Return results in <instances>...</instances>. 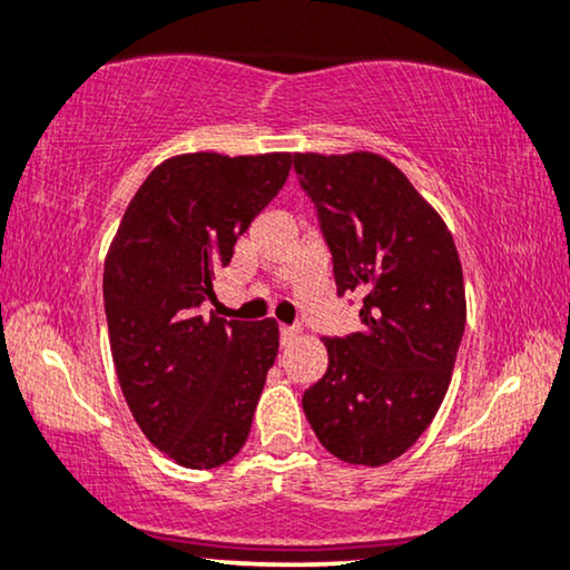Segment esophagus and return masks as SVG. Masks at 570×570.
Wrapping results in <instances>:
<instances>
[{
  "label": "esophagus",
  "mask_w": 570,
  "mask_h": 570,
  "mask_svg": "<svg viewBox=\"0 0 570 570\" xmlns=\"http://www.w3.org/2000/svg\"><path fill=\"white\" fill-rule=\"evenodd\" d=\"M299 334V328H294V326H281V342L284 344H289L294 336Z\"/></svg>",
  "instance_id": "34e87169"
}]
</instances>
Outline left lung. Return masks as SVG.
Segmentation results:
<instances>
[{
	"label": "left lung",
	"mask_w": 570,
	"mask_h": 570,
	"mask_svg": "<svg viewBox=\"0 0 570 570\" xmlns=\"http://www.w3.org/2000/svg\"><path fill=\"white\" fill-rule=\"evenodd\" d=\"M334 263L360 299V331L326 336L328 368L302 394L318 442L352 465H384L442 405L465 331L463 268L434 207L381 155H294Z\"/></svg>",
	"instance_id": "obj_1"
}]
</instances>
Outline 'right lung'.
<instances>
[{
    "instance_id": "add662e5",
    "label": "right lung",
    "mask_w": 570,
    "mask_h": 570,
    "mask_svg": "<svg viewBox=\"0 0 570 570\" xmlns=\"http://www.w3.org/2000/svg\"><path fill=\"white\" fill-rule=\"evenodd\" d=\"M292 155L194 153L134 194L105 261V315L120 389L144 436L184 468L242 450L278 355L276 321L202 315L215 271L284 189Z\"/></svg>"
}]
</instances>
